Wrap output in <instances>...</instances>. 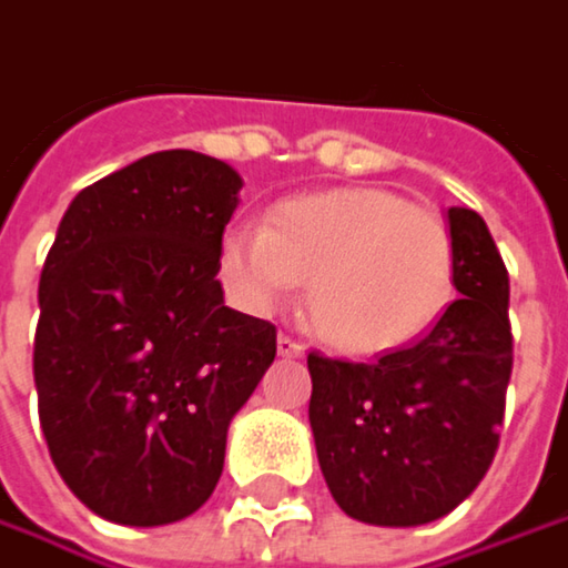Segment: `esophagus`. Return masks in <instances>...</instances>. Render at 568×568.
Here are the masks:
<instances>
[{
    "label": "esophagus",
    "instance_id": "obj_1",
    "mask_svg": "<svg viewBox=\"0 0 568 568\" xmlns=\"http://www.w3.org/2000/svg\"><path fill=\"white\" fill-rule=\"evenodd\" d=\"M276 351H280V356H285V359H295V356H302V353H305V347H302L298 341H292V337L280 334V341H276Z\"/></svg>",
    "mask_w": 568,
    "mask_h": 568
}]
</instances>
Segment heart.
Wrapping results in <instances>:
<instances>
[{
  "label": "heart",
  "instance_id": "heart-1",
  "mask_svg": "<svg viewBox=\"0 0 568 568\" xmlns=\"http://www.w3.org/2000/svg\"><path fill=\"white\" fill-rule=\"evenodd\" d=\"M453 260L444 217L369 185L283 199L266 227H231L217 251L231 295L253 315L276 312L308 283L312 331L351 356L420 337L450 298Z\"/></svg>",
  "mask_w": 568,
  "mask_h": 568
}]
</instances>
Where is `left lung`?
<instances>
[{
    "instance_id": "obj_1",
    "label": "left lung",
    "mask_w": 568,
    "mask_h": 568,
    "mask_svg": "<svg viewBox=\"0 0 568 568\" xmlns=\"http://www.w3.org/2000/svg\"><path fill=\"white\" fill-rule=\"evenodd\" d=\"M459 298L424 337L376 363L308 353V420L344 515L417 527L473 495L498 450L511 379L508 270L483 215L450 209Z\"/></svg>"
}]
</instances>
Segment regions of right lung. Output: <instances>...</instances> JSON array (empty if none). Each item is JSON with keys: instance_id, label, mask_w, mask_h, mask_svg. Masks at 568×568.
Listing matches in <instances>:
<instances>
[{"instance_id": "right-lung-1", "label": "right lung", "mask_w": 568, "mask_h": 568, "mask_svg": "<svg viewBox=\"0 0 568 568\" xmlns=\"http://www.w3.org/2000/svg\"><path fill=\"white\" fill-rule=\"evenodd\" d=\"M241 185L224 160L160 151L85 185L57 227L38 285V415L57 473L105 520L195 515L276 356V327L227 308L217 283Z\"/></svg>"}]
</instances>
